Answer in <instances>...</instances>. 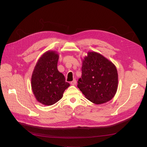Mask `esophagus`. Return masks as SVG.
I'll return each instance as SVG.
<instances>
[{"label": "esophagus", "instance_id": "esophagus-1", "mask_svg": "<svg viewBox=\"0 0 147 147\" xmlns=\"http://www.w3.org/2000/svg\"><path fill=\"white\" fill-rule=\"evenodd\" d=\"M70 84H72V85H76V84H77V81L75 80H74L72 82H70Z\"/></svg>", "mask_w": 147, "mask_h": 147}]
</instances>
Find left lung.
Returning a JSON list of instances; mask_svg holds the SVG:
<instances>
[{
  "label": "left lung",
  "instance_id": "obj_1",
  "mask_svg": "<svg viewBox=\"0 0 147 147\" xmlns=\"http://www.w3.org/2000/svg\"><path fill=\"white\" fill-rule=\"evenodd\" d=\"M82 61V78L77 86L86 98L97 105L112 99L118 86L116 66L95 51H88Z\"/></svg>",
  "mask_w": 147,
  "mask_h": 147
}]
</instances>
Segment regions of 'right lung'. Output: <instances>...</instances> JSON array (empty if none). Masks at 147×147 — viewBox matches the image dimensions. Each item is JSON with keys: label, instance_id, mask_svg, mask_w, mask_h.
<instances>
[{"label": "right lung", "instance_id": "add662e5", "mask_svg": "<svg viewBox=\"0 0 147 147\" xmlns=\"http://www.w3.org/2000/svg\"><path fill=\"white\" fill-rule=\"evenodd\" d=\"M59 54L49 50L38 59L31 77V88L36 100L43 105H51L63 96L70 84L57 68Z\"/></svg>", "mask_w": 147, "mask_h": 147}]
</instances>
